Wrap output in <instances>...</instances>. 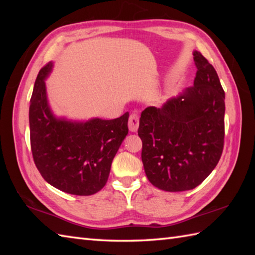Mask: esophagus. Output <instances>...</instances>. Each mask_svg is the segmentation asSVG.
Returning <instances> with one entry per match:
<instances>
[{
  "mask_svg": "<svg viewBox=\"0 0 255 255\" xmlns=\"http://www.w3.org/2000/svg\"><path fill=\"white\" fill-rule=\"evenodd\" d=\"M128 127H129V130L131 132H136L138 130V127H139V117L136 113H132L130 117H129V121H128Z\"/></svg>",
  "mask_w": 255,
  "mask_h": 255,
  "instance_id": "obj_1",
  "label": "esophagus"
}]
</instances>
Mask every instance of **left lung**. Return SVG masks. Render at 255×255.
I'll use <instances>...</instances> for the list:
<instances>
[{"instance_id": "obj_1", "label": "left lung", "mask_w": 255, "mask_h": 255, "mask_svg": "<svg viewBox=\"0 0 255 255\" xmlns=\"http://www.w3.org/2000/svg\"><path fill=\"white\" fill-rule=\"evenodd\" d=\"M194 85L161 108L141 113L138 134L150 183L166 192L198 186L217 165L225 139V92L218 74L194 51Z\"/></svg>"}]
</instances>
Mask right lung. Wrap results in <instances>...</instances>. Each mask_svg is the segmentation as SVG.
<instances>
[{
    "mask_svg": "<svg viewBox=\"0 0 255 255\" xmlns=\"http://www.w3.org/2000/svg\"><path fill=\"white\" fill-rule=\"evenodd\" d=\"M52 62L37 75L29 106L30 147L41 176L60 191L89 196L105 186L114 156L128 133L129 113L111 121L72 122L53 115L45 80Z\"/></svg>",
    "mask_w": 255,
    "mask_h": 255,
    "instance_id": "obj_1",
    "label": "right lung"
}]
</instances>
